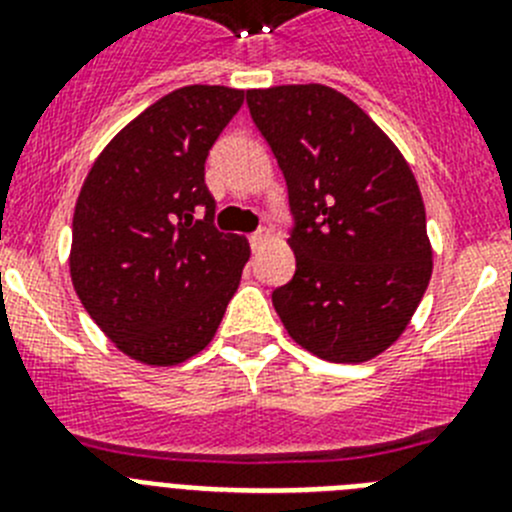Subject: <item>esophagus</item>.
Returning <instances> with one entry per match:
<instances>
[{
  "label": "esophagus",
  "instance_id": "34e87169",
  "mask_svg": "<svg viewBox=\"0 0 512 512\" xmlns=\"http://www.w3.org/2000/svg\"><path fill=\"white\" fill-rule=\"evenodd\" d=\"M266 241H269V233H266V230H256V233L248 235V243H251L253 251H256V248L264 246Z\"/></svg>",
  "mask_w": 512,
  "mask_h": 512
}]
</instances>
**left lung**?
<instances>
[{
    "label": "left lung",
    "mask_w": 512,
    "mask_h": 512,
    "mask_svg": "<svg viewBox=\"0 0 512 512\" xmlns=\"http://www.w3.org/2000/svg\"><path fill=\"white\" fill-rule=\"evenodd\" d=\"M248 110L284 174L295 277L271 302L310 354L369 361L400 338L431 282L418 182L397 146L323 84L248 89Z\"/></svg>",
    "instance_id": "obj_1"
}]
</instances>
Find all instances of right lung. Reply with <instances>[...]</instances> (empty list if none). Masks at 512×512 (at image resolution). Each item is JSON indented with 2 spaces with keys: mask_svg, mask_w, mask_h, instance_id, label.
I'll use <instances>...</instances> for the list:
<instances>
[{
  "mask_svg": "<svg viewBox=\"0 0 512 512\" xmlns=\"http://www.w3.org/2000/svg\"><path fill=\"white\" fill-rule=\"evenodd\" d=\"M243 97L207 84L161 97L99 153L76 200V295L122 354L148 366L200 354L241 282L251 251L212 223L205 161Z\"/></svg>",
  "mask_w": 512,
  "mask_h": 512,
  "instance_id": "right-lung-1",
  "label": "right lung"
}]
</instances>
